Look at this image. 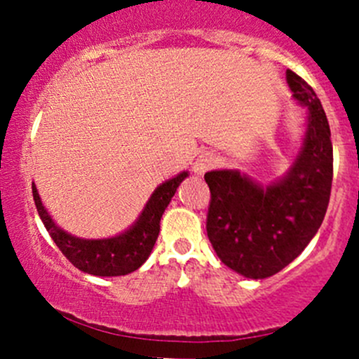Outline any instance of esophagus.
Segmentation results:
<instances>
[{
    "mask_svg": "<svg viewBox=\"0 0 359 359\" xmlns=\"http://www.w3.org/2000/svg\"><path fill=\"white\" fill-rule=\"evenodd\" d=\"M215 163H217L215 154H212V153L201 154V156L198 158L196 165H194V172H196V173H205L206 170H210V168H212V166H215Z\"/></svg>",
    "mask_w": 359,
    "mask_h": 359,
    "instance_id": "obj_1",
    "label": "esophagus"
}]
</instances>
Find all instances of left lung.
Instances as JSON below:
<instances>
[{"instance_id":"8db88e82","label":"left lung","mask_w":359,"mask_h":359,"mask_svg":"<svg viewBox=\"0 0 359 359\" xmlns=\"http://www.w3.org/2000/svg\"><path fill=\"white\" fill-rule=\"evenodd\" d=\"M293 97L307 107V130L287 177L262 189L240 172L205 173L210 187L206 234L219 259L236 273L264 280L302 253L320 229L330 201L334 147L314 90L288 69Z\"/></svg>"}]
</instances>
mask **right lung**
I'll use <instances>...</instances> for the list:
<instances>
[{
	"label": "right lung",
	"mask_w": 359,
	"mask_h": 359,
	"mask_svg": "<svg viewBox=\"0 0 359 359\" xmlns=\"http://www.w3.org/2000/svg\"><path fill=\"white\" fill-rule=\"evenodd\" d=\"M186 177L187 172H182L161 184L147 201L135 226L126 233L107 240H79L71 236L66 231L59 229L50 219L45 206L41 205L34 184H32V198L46 231L72 266L93 276H123L139 269L151 255V250L158 240L163 212Z\"/></svg>",
	"instance_id": "obj_1"
}]
</instances>
